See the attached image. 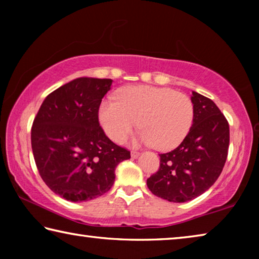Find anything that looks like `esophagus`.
<instances>
[{"instance_id": "obj_1", "label": "esophagus", "mask_w": 259, "mask_h": 259, "mask_svg": "<svg viewBox=\"0 0 259 259\" xmlns=\"http://www.w3.org/2000/svg\"><path fill=\"white\" fill-rule=\"evenodd\" d=\"M139 154H140V153L137 152V151H131V157H133V159H137Z\"/></svg>"}]
</instances>
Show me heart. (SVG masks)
I'll return each mask as SVG.
<instances>
[{"label": "heart", "instance_id": "b5f03b06", "mask_svg": "<svg viewBox=\"0 0 259 259\" xmlns=\"http://www.w3.org/2000/svg\"><path fill=\"white\" fill-rule=\"evenodd\" d=\"M194 115L188 96L169 88L126 87L115 100H104L99 106V122L113 142L123 140L134 126L142 128L139 140L154 144L157 150L177 147L190 131Z\"/></svg>", "mask_w": 259, "mask_h": 259}]
</instances>
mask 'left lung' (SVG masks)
<instances>
[{"label": "left lung", "mask_w": 259, "mask_h": 259, "mask_svg": "<svg viewBox=\"0 0 259 259\" xmlns=\"http://www.w3.org/2000/svg\"><path fill=\"white\" fill-rule=\"evenodd\" d=\"M193 124L181 145L160 154V168L147 179L153 194L170 202L198 198L217 181L227 159L230 126L211 99L192 93Z\"/></svg>", "instance_id": "8db88e82"}]
</instances>
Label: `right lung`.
Masks as SVG:
<instances>
[{"mask_svg":"<svg viewBox=\"0 0 259 259\" xmlns=\"http://www.w3.org/2000/svg\"><path fill=\"white\" fill-rule=\"evenodd\" d=\"M111 78L78 77L47 96L32 126V150L43 182L72 202L111 190L115 168L130 159L99 125L100 103Z\"/></svg>","mask_w":259,"mask_h":259,"instance_id":"obj_1","label":"right lung"}]
</instances>
